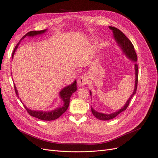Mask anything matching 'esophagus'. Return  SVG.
Instances as JSON below:
<instances>
[{
	"mask_svg": "<svg viewBox=\"0 0 158 158\" xmlns=\"http://www.w3.org/2000/svg\"><path fill=\"white\" fill-rule=\"evenodd\" d=\"M88 78H87V76L83 75V76H81L80 77H79L78 78V84L80 85V86H82V85H84L88 83Z\"/></svg>",
	"mask_w": 158,
	"mask_h": 158,
	"instance_id": "34e87169",
	"label": "esophagus"
}]
</instances>
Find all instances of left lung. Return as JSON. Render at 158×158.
I'll return each mask as SVG.
<instances>
[{
  "label": "left lung",
  "mask_w": 158,
  "mask_h": 158,
  "mask_svg": "<svg viewBox=\"0 0 158 158\" xmlns=\"http://www.w3.org/2000/svg\"><path fill=\"white\" fill-rule=\"evenodd\" d=\"M109 29L111 30L113 33V35L114 38L116 42L117 43V44L120 46L121 48L122 49L124 53L126 55V56L128 57V59H130L131 60H132L133 61L136 62L137 60V55L135 52V48H134V46L131 41L129 40L128 38L126 37V35L124 34V33L119 30L117 28L112 27V26H109ZM135 75H136V80H135V89H134V92L131 95V97L129 98L128 99V101L127 102L126 104L121 109L118 110L117 111L114 112L113 113L111 114H104L102 113H99L97 112L92 107V112L93 113L95 117H96L97 118L99 119V120L102 121H107V120H110V119H112L117 117L119 113H121L123 111L127 109L128 107L129 103H130L131 100L132 98L133 97V95H135L136 92V89H137V85H138V66L137 63H135ZM90 92V95H92V92Z\"/></svg>",
  "instance_id": "1"
}]
</instances>
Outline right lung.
<instances>
[{
    "mask_svg": "<svg viewBox=\"0 0 158 158\" xmlns=\"http://www.w3.org/2000/svg\"><path fill=\"white\" fill-rule=\"evenodd\" d=\"M46 31H47V30H41V31H29L28 33H27L25 35L23 36V37L20 40V41L18 42V44L15 47V48H14L13 52H12V57H13V56L14 55V52H15L16 49L18 48V47L19 44H20L21 40L24 39L26 36L33 37V36L37 35L42 34V33H45ZM14 89H15L16 94L18 97V91L16 88L15 84L14 85ZM76 89H77V88H76V81L75 80L73 84L68 85V86L64 88L63 89H62L59 93V95H60L62 100H63L64 102V105L63 107L56 108V109L53 110V111H33V110H31V109H29L28 108H27L24 106V105H23V106H24V107L26 108L27 113H29L32 117H34L35 118H37L40 119V120H43V121H53V120H55V119H56V118H58L59 117H60L62 114H63L66 111V110H67V109L69 106V103H70V98L71 97L72 94L76 92ZM21 102H22V101H21Z\"/></svg>",
    "mask_w": 158,
    "mask_h": 158,
    "instance_id": "right-lung-1",
    "label": "right lung"
}]
</instances>
